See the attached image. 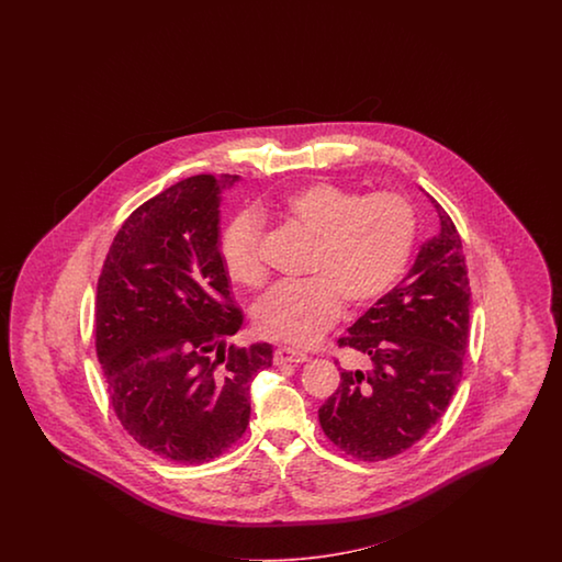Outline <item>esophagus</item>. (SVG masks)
I'll return each instance as SVG.
<instances>
[{
    "label": "esophagus",
    "mask_w": 562,
    "mask_h": 562,
    "mask_svg": "<svg viewBox=\"0 0 562 562\" xmlns=\"http://www.w3.org/2000/svg\"><path fill=\"white\" fill-rule=\"evenodd\" d=\"M308 357L303 355V352H299V350H294V348H278L276 352H273V364H299V362H306Z\"/></svg>",
    "instance_id": "esophagus-1"
}]
</instances>
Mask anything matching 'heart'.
<instances>
[{"instance_id": "heart-1", "label": "heart", "mask_w": 562, "mask_h": 562, "mask_svg": "<svg viewBox=\"0 0 562 562\" xmlns=\"http://www.w3.org/2000/svg\"><path fill=\"white\" fill-rule=\"evenodd\" d=\"M273 218L313 237L303 284H280L256 308L257 329L272 340L311 346L338 322L344 301L367 306L392 289L408 263L416 237L412 205L397 193H357L334 183L289 191ZM224 270L233 282L257 289L268 268L261 257V226L238 214L221 240Z\"/></svg>"}]
</instances>
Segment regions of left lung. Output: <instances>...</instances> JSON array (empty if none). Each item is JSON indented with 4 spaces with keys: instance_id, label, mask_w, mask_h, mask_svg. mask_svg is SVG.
Returning <instances> with one entry per match:
<instances>
[{
    "instance_id": "1",
    "label": "left lung",
    "mask_w": 562,
    "mask_h": 562,
    "mask_svg": "<svg viewBox=\"0 0 562 562\" xmlns=\"http://www.w3.org/2000/svg\"><path fill=\"white\" fill-rule=\"evenodd\" d=\"M430 204L441 231L340 340L367 358L369 371L341 369L340 387L319 408L327 439L357 460H390L420 441L460 383L470 280L456 224Z\"/></svg>"
}]
</instances>
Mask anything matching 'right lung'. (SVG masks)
Here are the masks:
<instances>
[{
    "instance_id": "add662e5",
    "label": "right lung",
    "mask_w": 562,
    "mask_h": 562,
    "mask_svg": "<svg viewBox=\"0 0 562 562\" xmlns=\"http://www.w3.org/2000/svg\"><path fill=\"white\" fill-rule=\"evenodd\" d=\"M233 175H195L121 226L97 286V357L123 428L175 463H204L243 437L251 381L272 346H228L243 313L221 257Z\"/></svg>"
}]
</instances>
